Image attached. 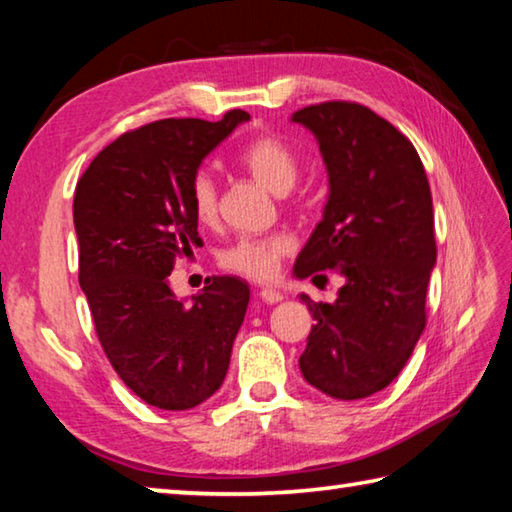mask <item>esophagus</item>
Returning <instances> with one entry per match:
<instances>
[{
  "mask_svg": "<svg viewBox=\"0 0 512 512\" xmlns=\"http://www.w3.org/2000/svg\"><path fill=\"white\" fill-rule=\"evenodd\" d=\"M259 300L266 302V305H277V302L284 300V296L275 289H262V291H259Z\"/></svg>",
  "mask_w": 512,
  "mask_h": 512,
  "instance_id": "obj_1",
  "label": "esophagus"
}]
</instances>
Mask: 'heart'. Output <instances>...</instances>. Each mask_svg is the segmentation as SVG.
<instances>
[{
  "label": "heart",
  "instance_id": "heart-1",
  "mask_svg": "<svg viewBox=\"0 0 512 512\" xmlns=\"http://www.w3.org/2000/svg\"><path fill=\"white\" fill-rule=\"evenodd\" d=\"M237 162L255 183L277 196L291 192L300 176L298 153L277 135L253 137L239 151ZM189 203L196 219L205 225L214 223L219 216V189L207 171H198L194 176L189 187ZM291 248V237L282 232L268 237H244L225 248L219 255V262L228 271L250 277V280H271L280 268L282 257H287Z\"/></svg>",
  "mask_w": 512,
  "mask_h": 512
}]
</instances>
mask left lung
Here are the masks:
<instances>
[{
  "instance_id": "left-lung-1",
  "label": "left lung",
  "mask_w": 512,
  "mask_h": 512,
  "mask_svg": "<svg viewBox=\"0 0 512 512\" xmlns=\"http://www.w3.org/2000/svg\"><path fill=\"white\" fill-rule=\"evenodd\" d=\"M291 121L314 133L329 176L323 221L293 275L345 280L334 302L302 296L316 323L300 372L329 397L361 400L400 375L427 325L436 264L429 180L413 144L361 103H318Z\"/></svg>"
}]
</instances>
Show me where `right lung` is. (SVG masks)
Wrapping results in <instances>:
<instances>
[{
	"label": "right lung",
	"mask_w": 512,
	"mask_h": 512,
	"mask_svg": "<svg viewBox=\"0 0 512 512\" xmlns=\"http://www.w3.org/2000/svg\"><path fill=\"white\" fill-rule=\"evenodd\" d=\"M248 119L230 110L221 121H153L108 144L76 185L79 282L101 348L121 381L164 411L219 391L244 323L250 289L239 277H212L189 305L167 277L198 244V167Z\"/></svg>",
	"instance_id": "1"
}]
</instances>
